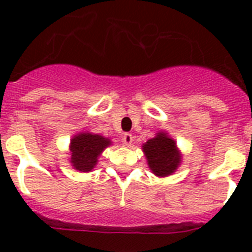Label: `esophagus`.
<instances>
[{"instance_id": "obj_1", "label": "esophagus", "mask_w": 252, "mask_h": 252, "mask_svg": "<svg viewBox=\"0 0 252 252\" xmlns=\"http://www.w3.org/2000/svg\"><path fill=\"white\" fill-rule=\"evenodd\" d=\"M122 141H124V144L126 146H130L133 141V136L131 133H125L124 137H122Z\"/></svg>"}]
</instances>
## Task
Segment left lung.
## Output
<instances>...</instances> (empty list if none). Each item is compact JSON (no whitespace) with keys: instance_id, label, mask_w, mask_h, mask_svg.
<instances>
[{"instance_id":"obj_1","label":"left lung","mask_w":252,"mask_h":252,"mask_svg":"<svg viewBox=\"0 0 252 252\" xmlns=\"http://www.w3.org/2000/svg\"><path fill=\"white\" fill-rule=\"evenodd\" d=\"M148 165L158 177H168L173 174L180 165L182 157L177 149V144L166 132H158V135L142 145Z\"/></svg>"}]
</instances>
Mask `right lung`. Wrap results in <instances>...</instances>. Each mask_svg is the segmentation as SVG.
I'll return each instance as SVG.
<instances>
[{
    "instance_id": "obj_1",
    "label": "right lung",
    "mask_w": 252,
    "mask_h": 252,
    "mask_svg": "<svg viewBox=\"0 0 252 252\" xmlns=\"http://www.w3.org/2000/svg\"><path fill=\"white\" fill-rule=\"evenodd\" d=\"M111 140L91 132H81L70 140V162L79 171H91Z\"/></svg>"
}]
</instances>
